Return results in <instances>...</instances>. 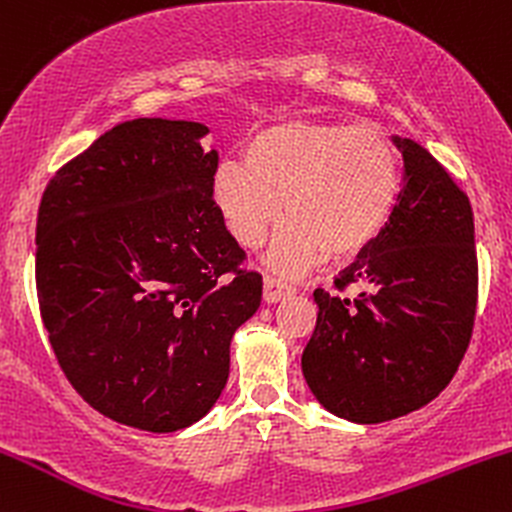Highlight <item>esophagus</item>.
I'll list each match as a JSON object with an SVG mask.
<instances>
[{"mask_svg": "<svg viewBox=\"0 0 512 512\" xmlns=\"http://www.w3.org/2000/svg\"><path fill=\"white\" fill-rule=\"evenodd\" d=\"M296 289L284 279H276V276H264V303H279L293 296Z\"/></svg>", "mask_w": 512, "mask_h": 512, "instance_id": "obj_1", "label": "esophagus"}]
</instances>
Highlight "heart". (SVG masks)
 Wrapping results in <instances>:
<instances>
[{
	"instance_id": "obj_1",
	"label": "heart",
	"mask_w": 512,
	"mask_h": 512,
	"mask_svg": "<svg viewBox=\"0 0 512 512\" xmlns=\"http://www.w3.org/2000/svg\"><path fill=\"white\" fill-rule=\"evenodd\" d=\"M243 163L221 161L211 199L243 248H260L281 216L269 264L284 274L366 252L392 221L402 168L395 144L373 125L293 120L257 129ZM285 204H280V199Z\"/></svg>"
}]
</instances>
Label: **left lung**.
Returning <instances> with one entry per match:
<instances>
[{"instance_id":"1","label":"left lung","mask_w":512,"mask_h":512,"mask_svg":"<svg viewBox=\"0 0 512 512\" xmlns=\"http://www.w3.org/2000/svg\"><path fill=\"white\" fill-rule=\"evenodd\" d=\"M402 192L385 233L315 289V332L301 366L317 402L354 424L426 407L460 366L477 313L472 204L414 139L392 137Z\"/></svg>"}]
</instances>
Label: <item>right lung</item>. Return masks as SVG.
Here are the masks:
<instances>
[{
	"mask_svg": "<svg viewBox=\"0 0 512 512\" xmlns=\"http://www.w3.org/2000/svg\"><path fill=\"white\" fill-rule=\"evenodd\" d=\"M207 134L122 122L57 170L38 209L35 284L64 375L103 416L151 433L209 414L233 334L262 301L211 199Z\"/></svg>",
	"mask_w": 512,
	"mask_h": 512,
	"instance_id": "1",
	"label": "right lung"
}]
</instances>
